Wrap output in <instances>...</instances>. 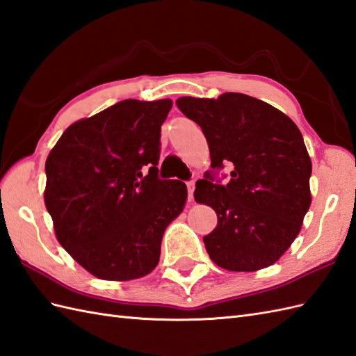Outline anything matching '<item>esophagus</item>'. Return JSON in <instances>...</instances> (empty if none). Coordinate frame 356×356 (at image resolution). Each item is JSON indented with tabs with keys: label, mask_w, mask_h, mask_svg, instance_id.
I'll return each mask as SVG.
<instances>
[{
	"label": "esophagus",
	"mask_w": 356,
	"mask_h": 356,
	"mask_svg": "<svg viewBox=\"0 0 356 356\" xmlns=\"http://www.w3.org/2000/svg\"><path fill=\"white\" fill-rule=\"evenodd\" d=\"M187 192H188V201H193V192H195V181H187Z\"/></svg>",
	"instance_id": "34e87169"
}]
</instances>
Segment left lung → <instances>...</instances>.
<instances>
[{
    "label": "left lung",
    "mask_w": 356,
    "mask_h": 356,
    "mask_svg": "<svg viewBox=\"0 0 356 356\" xmlns=\"http://www.w3.org/2000/svg\"><path fill=\"white\" fill-rule=\"evenodd\" d=\"M177 106L201 126L213 169L232 163L228 184L196 181L195 201L216 211L205 250L228 271H257L285 254L311 207L312 163L291 118L247 94L179 97Z\"/></svg>",
    "instance_id": "1"
}]
</instances>
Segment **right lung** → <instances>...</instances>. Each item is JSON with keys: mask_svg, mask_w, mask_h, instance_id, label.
<instances>
[{"mask_svg": "<svg viewBox=\"0 0 356 356\" xmlns=\"http://www.w3.org/2000/svg\"><path fill=\"white\" fill-rule=\"evenodd\" d=\"M170 99H128L65 129L45 161V207L59 243L102 280L155 270L164 230L184 210L187 187L158 179Z\"/></svg>", "mask_w": 356, "mask_h": 356, "instance_id": "obj_1", "label": "right lung"}]
</instances>
